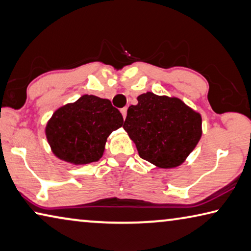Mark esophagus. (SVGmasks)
<instances>
[{
    "instance_id": "34e87169",
    "label": "esophagus",
    "mask_w": 251,
    "mask_h": 251,
    "mask_svg": "<svg viewBox=\"0 0 251 251\" xmlns=\"http://www.w3.org/2000/svg\"><path fill=\"white\" fill-rule=\"evenodd\" d=\"M121 113L123 115V117H124V119H125L126 118V115H127V108H126V107H124V108L121 109Z\"/></svg>"
}]
</instances>
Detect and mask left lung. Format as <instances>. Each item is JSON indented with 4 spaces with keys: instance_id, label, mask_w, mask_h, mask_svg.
<instances>
[{
    "instance_id": "obj_1",
    "label": "left lung",
    "mask_w": 251,
    "mask_h": 251,
    "mask_svg": "<svg viewBox=\"0 0 251 251\" xmlns=\"http://www.w3.org/2000/svg\"><path fill=\"white\" fill-rule=\"evenodd\" d=\"M137 100L127 109L123 128L140 156L163 169L182 164L201 138V115L178 98L146 93Z\"/></svg>"
}]
</instances>
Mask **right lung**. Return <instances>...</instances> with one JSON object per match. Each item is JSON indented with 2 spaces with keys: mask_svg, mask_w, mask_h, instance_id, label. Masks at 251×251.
<instances>
[{
  "mask_svg": "<svg viewBox=\"0 0 251 251\" xmlns=\"http://www.w3.org/2000/svg\"><path fill=\"white\" fill-rule=\"evenodd\" d=\"M124 119L108 99L83 95L54 111L46 127L47 140L57 157L73 164H88L102 156L107 137Z\"/></svg>",
  "mask_w": 251,
  "mask_h": 251,
  "instance_id": "right-lung-1",
  "label": "right lung"
}]
</instances>
